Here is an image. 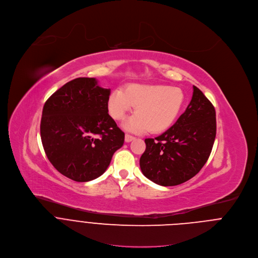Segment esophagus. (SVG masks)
I'll return each instance as SVG.
<instances>
[{
	"label": "esophagus",
	"instance_id": "esophagus-1",
	"mask_svg": "<svg viewBox=\"0 0 258 258\" xmlns=\"http://www.w3.org/2000/svg\"><path fill=\"white\" fill-rule=\"evenodd\" d=\"M135 140V137H133V136H131V135H125L124 136V141L126 142V143H130V142H132V141H134Z\"/></svg>",
	"mask_w": 258,
	"mask_h": 258
}]
</instances>
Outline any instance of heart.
I'll return each mask as SVG.
<instances>
[{"label":"heart","mask_w":258,"mask_h":258,"mask_svg":"<svg viewBox=\"0 0 258 258\" xmlns=\"http://www.w3.org/2000/svg\"><path fill=\"white\" fill-rule=\"evenodd\" d=\"M181 88L165 84H128L124 89L113 90L108 97V112L116 120L123 119L136 106V113L128 117L123 127L130 132L162 133L178 117L184 105Z\"/></svg>","instance_id":"heart-1"}]
</instances>
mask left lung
Listing matches in <instances>:
<instances>
[{"mask_svg":"<svg viewBox=\"0 0 258 258\" xmlns=\"http://www.w3.org/2000/svg\"><path fill=\"white\" fill-rule=\"evenodd\" d=\"M216 137L213 104L196 86L185 112L168 131L146 139L140 159L143 174L161 186L180 185L197 175L206 164Z\"/></svg>","mask_w":258,"mask_h":258,"instance_id":"1","label":"left lung"}]
</instances>
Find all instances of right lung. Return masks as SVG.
<instances>
[{"instance_id": "add662e5", "label": "right lung", "mask_w": 258, "mask_h": 258, "mask_svg": "<svg viewBox=\"0 0 258 258\" xmlns=\"http://www.w3.org/2000/svg\"><path fill=\"white\" fill-rule=\"evenodd\" d=\"M110 89L95 78H75L45 102L40 124L45 154L53 167L76 182L101 176L124 133L108 114Z\"/></svg>"}]
</instances>
